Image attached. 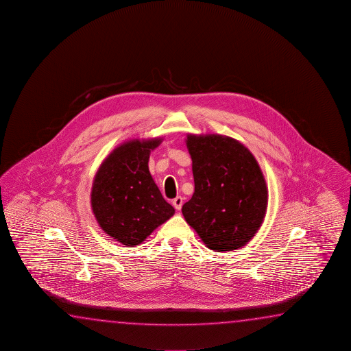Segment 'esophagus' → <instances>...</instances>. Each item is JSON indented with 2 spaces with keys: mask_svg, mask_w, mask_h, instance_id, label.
Returning <instances> with one entry per match:
<instances>
[{
  "mask_svg": "<svg viewBox=\"0 0 351 351\" xmlns=\"http://www.w3.org/2000/svg\"><path fill=\"white\" fill-rule=\"evenodd\" d=\"M173 206L177 208V210H180L182 206H183V197L182 196H177L176 199H173Z\"/></svg>",
  "mask_w": 351,
  "mask_h": 351,
  "instance_id": "esophagus-1",
  "label": "esophagus"
}]
</instances>
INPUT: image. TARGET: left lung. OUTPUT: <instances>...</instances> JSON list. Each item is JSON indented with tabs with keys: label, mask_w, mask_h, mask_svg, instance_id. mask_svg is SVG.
<instances>
[{
	"label": "left lung",
	"mask_w": 351,
	"mask_h": 351,
	"mask_svg": "<svg viewBox=\"0 0 351 351\" xmlns=\"http://www.w3.org/2000/svg\"><path fill=\"white\" fill-rule=\"evenodd\" d=\"M195 191L182 213L202 242L217 252L248 243L262 226L265 179L250 149L222 135H188Z\"/></svg>",
	"instance_id": "left-lung-1"
}]
</instances>
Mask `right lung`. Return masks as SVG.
<instances>
[{
    "instance_id": "add662e5",
    "label": "right lung",
    "mask_w": 351,
    "mask_h": 351,
    "mask_svg": "<svg viewBox=\"0 0 351 351\" xmlns=\"http://www.w3.org/2000/svg\"><path fill=\"white\" fill-rule=\"evenodd\" d=\"M160 138L132 140L108 156L95 174L92 210L101 230L124 245H138L174 214L149 171Z\"/></svg>"
}]
</instances>
